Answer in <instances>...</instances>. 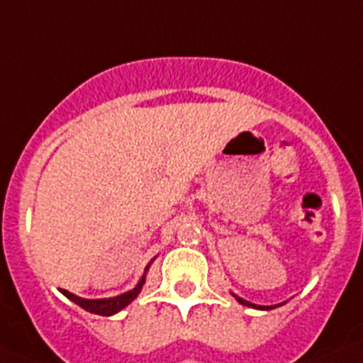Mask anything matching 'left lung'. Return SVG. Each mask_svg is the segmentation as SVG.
Returning <instances> with one entry per match:
<instances>
[{"label": "left lung", "instance_id": "obj_1", "mask_svg": "<svg viewBox=\"0 0 363 363\" xmlns=\"http://www.w3.org/2000/svg\"><path fill=\"white\" fill-rule=\"evenodd\" d=\"M234 296H236V294H234ZM236 300H238L242 306H249V307H255V309H262V311H271V309H274V307H278V306H256V303H251V301H247V300H243V298H238V296H236Z\"/></svg>", "mask_w": 363, "mask_h": 363}]
</instances>
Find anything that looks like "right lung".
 Returning a JSON list of instances; mask_svg holds the SVG:
<instances>
[{
    "instance_id": "right-lung-1",
    "label": "right lung",
    "mask_w": 363,
    "mask_h": 363,
    "mask_svg": "<svg viewBox=\"0 0 363 363\" xmlns=\"http://www.w3.org/2000/svg\"><path fill=\"white\" fill-rule=\"evenodd\" d=\"M150 264H152V259H150ZM149 264V265H150ZM149 265L145 267V272L149 271ZM145 272H143L142 280L138 281V285L134 287V289L127 291V293L120 294V296H114V298H101V300H86V298H79L76 296V294L69 293V291L62 289V293L65 294L67 298H69L70 301H74L76 306H79L82 309L89 311V313H94V314H101V316H112V314L120 313L123 307H127L130 303V301L134 300V298L140 294V291H142L143 284H145Z\"/></svg>"
}]
</instances>
